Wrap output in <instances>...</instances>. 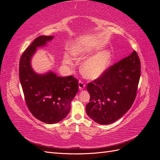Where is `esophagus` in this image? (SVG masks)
<instances>
[{
    "mask_svg": "<svg viewBox=\"0 0 160 160\" xmlns=\"http://www.w3.org/2000/svg\"><path fill=\"white\" fill-rule=\"evenodd\" d=\"M85 85L83 82L81 81H79V90H83L85 88Z\"/></svg>",
    "mask_w": 160,
    "mask_h": 160,
    "instance_id": "1",
    "label": "esophagus"
}]
</instances>
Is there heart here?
I'll list each match as a JSON object with an SVG mask.
<instances>
[{
    "instance_id": "1",
    "label": "heart",
    "mask_w": 160,
    "mask_h": 160,
    "mask_svg": "<svg viewBox=\"0 0 160 160\" xmlns=\"http://www.w3.org/2000/svg\"><path fill=\"white\" fill-rule=\"evenodd\" d=\"M83 48L77 47L72 49V55L75 57H79L83 54ZM112 59V55L109 51L103 50L95 53L88 58L81 65V70L83 75L87 79L95 80L103 75ZM69 62V60L66 61Z\"/></svg>"
}]
</instances>
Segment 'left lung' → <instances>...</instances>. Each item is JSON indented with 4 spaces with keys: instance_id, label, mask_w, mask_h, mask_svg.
I'll use <instances>...</instances> for the list:
<instances>
[{
    "instance_id": "left-lung-1",
    "label": "left lung",
    "mask_w": 160,
    "mask_h": 160,
    "mask_svg": "<svg viewBox=\"0 0 160 160\" xmlns=\"http://www.w3.org/2000/svg\"><path fill=\"white\" fill-rule=\"evenodd\" d=\"M141 63L135 51L110 67L102 76L89 83V117L99 124L115 122L132 107L137 94Z\"/></svg>"
}]
</instances>
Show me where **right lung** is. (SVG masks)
<instances>
[{"instance_id":"add662e5","label":"right lung","mask_w":160,"mask_h":160,"mask_svg":"<svg viewBox=\"0 0 160 160\" xmlns=\"http://www.w3.org/2000/svg\"><path fill=\"white\" fill-rule=\"evenodd\" d=\"M53 38H36L22 53L19 62V79L27 107L34 117L48 124L67 117L79 89L78 81L72 76L62 77L51 71L38 74L32 68L31 59L37 48L46 46Z\"/></svg>"}]
</instances>
